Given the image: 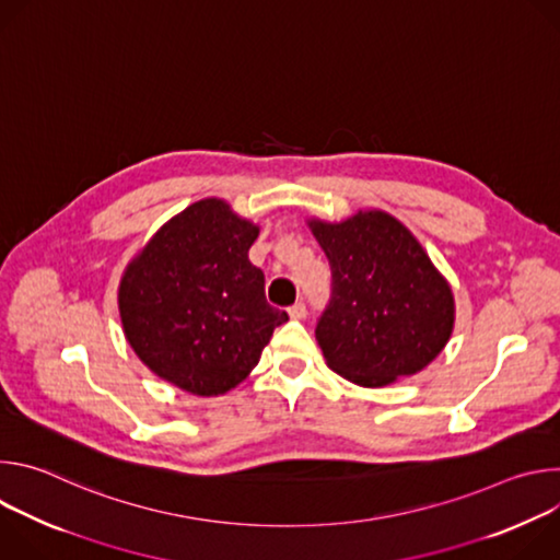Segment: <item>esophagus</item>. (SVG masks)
<instances>
[{
    "label": "esophagus",
    "mask_w": 560,
    "mask_h": 560,
    "mask_svg": "<svg viewBox=\"0 0 560 560\" xmlns=\"http://www.w3.org/2000/svg\"><path fill=\"white\" fill-rule=\"evenodd\" d=\"M290 316L292 318H305V314H307V307H305V303L303 301H296L294 305H290Z\"/></svg>",
    "instance_id": "1"
}]
</instances>
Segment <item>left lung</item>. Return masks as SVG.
I'll use <instances>...</instances> for the list:
<instances>
[{
	"instance_id": "left-lung-1",
	"label": "left lung",
	"mask_w": 560,
	"mask_h": 560,
	"mask_svg": "<svg viewBox=\"0 0 560 560\" xmlns=\"http://www.w3.org/2000/svg\"><path fill=\"white\" fill-rule=\"evenodd\" d=\"M310 228L332 272L314 330L328 368L383 387L434 361L452 335L454 296L412 232L381 210Z\"/></svg>"
}]
</instances>
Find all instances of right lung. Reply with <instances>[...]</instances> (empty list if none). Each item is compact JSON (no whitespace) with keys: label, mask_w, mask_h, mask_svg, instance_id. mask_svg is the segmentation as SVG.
Instances as JSON below:
<instances>
[{"label":"right lung","mask_w":560,"mask_h":560,"mask_svg":"<svg viewBox=\"0 0 560 560\" xmlns=\"http://www.w3.org/2000/svg\"><path fill=\"white\" fill-rule=\"evenodd\" d=\"M259 228L221 199L188 206L135 257L119 285L128 343L156 374L197 396L242 383L288 312L268 303L248 250Z\"/></svg>","instance_id":"obj_1"}]
</instances>
